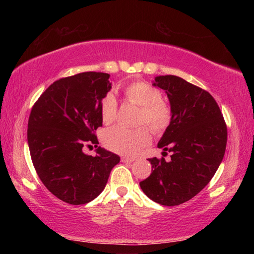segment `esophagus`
<instances>
[{
    "label": "esophagus",
    "instance_id": "esophagus-1",
    "mask_svg": "<svg viewBox=\"0 0 254 254\" xmlns=\"http://www.w3.org/2000/svg\"><path fill=\"white\" fill-rule=\"evenodd\" d=\"M121 161H122V162H126V163H131V162L134 161V159H133V158H128V157H122V158H121Z\"/></svg>",
    "mask_w": 254,
    "mask_h": 254
}]
</instances>
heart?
I'll return each instance as SVG.
<instances>
[{"instance_id": "1", "label": "heart", "mask_w": 254, "mask_h": 254, "mask_svg": "<svg viewBox=\"0 0 254 254\" xmlns=\"http://www.w3.org/2000/svg\"><path fill=\"white\" fill-rule=\"evenodd\" d=\"M124 94L128 102L140 106L137 123L143 124L154 132H161L168 127L171 112L168 105L161 101V93L144 81H134L127 86ZM118 103L113 94H106L101 102V118L104 124H111L117 118ZM151 136L145 127L128 130L114 127L103 135L105 147L120 154L135 156L150 143Z\"/></svg>"}]
</instances>
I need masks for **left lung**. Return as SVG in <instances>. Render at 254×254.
Segmentation results:
<instances>
[{"label": "left lung", "instance_id": "1", "mask_svg": "<svg viewBox=\"0 0 254 254\" xmlns=\"http://www.w3.org/2000/svg\"><path fill=\"white\" fill-rule=\"evenodd\" d=\"M152 85L163 89L170 103V123L158 148L171 152V159H148L153 169L140 187L156 203L176 206L198 194L216 173L225 153L226 124L204 89L174 75L154 77Z\"/></svg>", "mask_w": 254, "mask_h": 254}]
</instances>
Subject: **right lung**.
Here are the masks:
<instances>
[{
  "mask_svg": "<svg viewBox=\"0 0 254 254\" xmlns=\"http://www.w3.org/2000/svg\"><path fill=\"white\" fill-rule=\"evenodd\" d=\"M110 75L80 72L56 80L33 105L28 144L42 184L57 198L71 205L89 203L104 190L120 157L98 147L96 156L83 152L98 141L101 102L111 91Z\"/></svg>",
  "mask_w": 254,
  "mask_h": 254,
  "instance_id": "add662e5",
  "label": "right lung"
}]
</instances>
